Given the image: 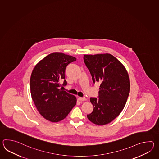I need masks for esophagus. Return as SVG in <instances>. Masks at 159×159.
<instances>
[{
    "instance_id": "esophagus-1",
    "label": "esophagus",
    "mask_w": 159,
    "mask_h": 159,
    "mask_svg": "<svg viewBox=\"0 0 159 159\" xmlns=\"http://www.w3.org/2000/svg\"><path fill=\"white\" fill-rule=\"evenodd\" d=\"M78 99L80 101H86V98L85 97H78Z\"/></svg>"
}]
</instances>
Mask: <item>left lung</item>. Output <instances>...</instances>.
Returning <instances> with one entry per match:
<instances>
[{
	"label": "left lung",
	"mask_w": 159,
	"mask_h": 159,
	"mask_svg": "<svg viewBox=\"0 0 159 159\" xmlns=\"http://www.w3.org/2000/svg\"><path fill=\"white\" fill-rule=\"evenodd\" d=\"M84 60L93 82H99L98 98L90 99L94 107L88 119L95 125L111 122L125 106L130 90L129 74L125 67L111 54H84Z\"/></svg>",
	"instance_id": "1"
}]
</instances>
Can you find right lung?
Wrapping results in <instances>:
<instances>
[{
  "label": "right lung",
  "instance_id": "add662e5",
  "mask_svg": "<svg viewBox=\"0 0 159 159\" xmlns=\"http://www.w3.org/2000/svg\"><path fill=\"white\" fill-rule=\"evenodd\" d=\"M76 58L62 53H53L36 64L30 79V94L37 110L44 118L58 122L65 118L76 105L73 95L62 90L67 84L65 69Z\"/></svg>",
  "mask_w": 159,
  "mask_h": 159
}]
</instances>
